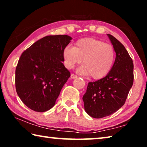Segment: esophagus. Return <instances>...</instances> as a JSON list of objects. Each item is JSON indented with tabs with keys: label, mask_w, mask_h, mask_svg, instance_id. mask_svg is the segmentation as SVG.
<instances>
[{
	"label": "esophagus",
	"mask_w": 147,
	"mask_h": 147,
	"mask_svg": "<svg viewBox=\"0 0 147 147\" xmlns=\"http://www.w3.org/2000/svg\"><path fill=\"white\" fill-rule=\"evenodd\" d=\"M77 77H78V76H77L76 75H75V74H71V78L72 79L76 78Z\"/></svg>",
	"instance_id": "1"
}]
</instances>
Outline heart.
<instances>
[{"instance_id":"b5f03b06","label":"heart","mask_w":147,"mask_h":147,"mask_svg":"<svg viewBox=\"0 0 147 147\" xmlns=\"http://www.w3.org/2000/svg\"><path fill=\"white\" fill-rule=\"evenodd\" d=\"M64 64L71 69L82 60L79 73L99 80L108 75L113 66L115 52L110 44L91 38L80 39L75 47L67 46L63 51Z\"/></svg>"}]
</instances>
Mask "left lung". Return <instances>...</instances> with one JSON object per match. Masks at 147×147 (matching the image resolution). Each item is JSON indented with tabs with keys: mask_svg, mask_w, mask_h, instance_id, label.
I'll list each match as a JSON object with an SVG mask.
<instances>
[{
	"mask_svg": "<svg viewBox=\"0 0 147 147\" xmlns=\"http://www.w3.org/2000/svg\"><path fill=\"white\" fill-rule=\"evenodd\" d=\"M107 35L116 54L112 69L103 78L89 82L82 98L86 113L96 119L110 115L120 109L134 82L133 61L128 51L115 38Z\"/></svg>",
	"mask_w": 147,
	"mask_h": 147,
	"instance_id": "obj_1",
	"label": "left lung"
}]
</instances>
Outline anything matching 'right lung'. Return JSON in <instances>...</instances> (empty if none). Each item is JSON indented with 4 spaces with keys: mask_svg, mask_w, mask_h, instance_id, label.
Wrapping results in <instances>:
<instances>
[{
    "mask_svg": "<svg viewBox=\"0 0 147 147\" xmlns=\"http://www.w3.org/2000/svg\"><path fill=\"white\" fill-rule=\"evenodd\" d=\"M71 39L67 35L44 37L21 54L16 69V88L30 109L44 112L55 105L71 76L63 63V51Z\"/></svg>",
    "mask_w": 147,
    "mask_h": 147,
    "instance_id": "add662e5",
    "label": "right lung"
}]
</instances>
